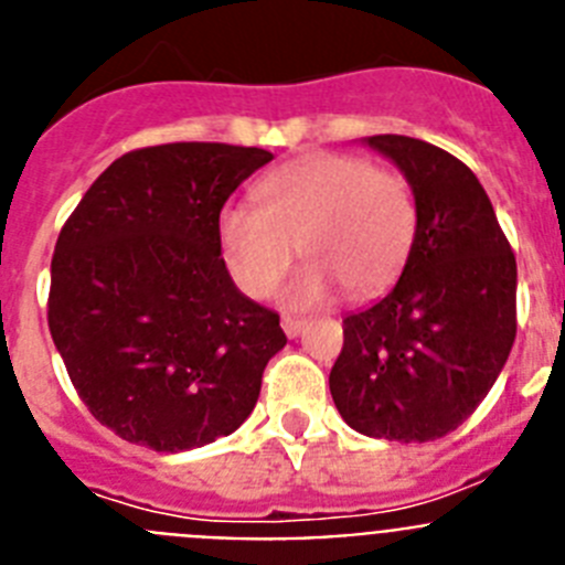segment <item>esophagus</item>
I'll use <instances>...</instances> for the list:
<instances>
[{
	"instance_id": "34e87169",
	"label": "esophagus",
	"mask_w": 565,
	"mask_h": 565,
	"mask_svg": "<svg viewBox=\"0 0 565 565\" xmlns=\"http://www.w3.org/2000/svg\"><path fill=\"white\" fill-rule=\"evenodd\" d=\"M302 328H306V319H297V317H282V331H286V337H299L302 333Z\"/></svg>"
}]
</instances>
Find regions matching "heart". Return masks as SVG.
I'll return each instance as SVG.
<instances>
[{"mask_svg": "<svg viewBox=\"0 0 565 565\" xmlns=\"http://www.w3.org/2000/svg\"><path fill=\"white\" fill-rule=\"evenodd\" d=\"M257 203L217 217L223 259L248 297L277 288L294 254L308 263L282 291L288 308H313L344 286L351 297L387 288L411 257L418 206L411 181L362 154L313 152L257 183Z\"/></svg>", "mask_w": 565, "mask_h": 565, "instance_id": "heart-1", "label": "heart"}]
</instances>
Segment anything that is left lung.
Here are the masks:
<instances>
[{"label":"left lung","mask_w":565,"mask_h":565,"mask_svg":"<svg viewBox=\"0 0 565 565\" xmlns=\"http://www.w3.org/2000/svg\"><path fill=\"white\" fill-rule=\"evenodd\" d=\"M411 181L416 239L396 288L342 319L339 416L362 436L436 441L476 413L518 331V266L467 163L407 135H373Z\"/></svg>","instance_id":"left-lung-1"}]
</instances>
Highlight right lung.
Listing matches in <instances>:
<instances>
[{"mask_svg":"<svg viewBox=\"0 0 565 565\" xmlns=\"http://www.w3.org/2000/svg\"><path fill=\"white\" fill-rule=\"evenodd\" d=\"M271 161L232 143L143 147L87 189L50 263L47 326L87 411L129 444L181 452L254 411L279 313L234 288L217 217Z\"/></svg>","mask_w":565,"mask_h":565,"instance_id":"right-lung-1","label":"right lung"}]
</instances>
